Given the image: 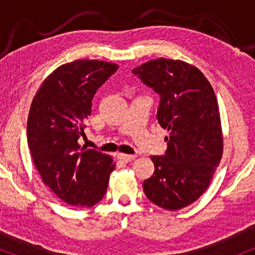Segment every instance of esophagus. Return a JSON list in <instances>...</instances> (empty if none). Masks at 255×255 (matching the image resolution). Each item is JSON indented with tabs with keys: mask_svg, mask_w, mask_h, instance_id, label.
I'll use <instances>...</instances> for the list:
<instances>
[{
	"mask_svg": "<svg viewBox=\"0 0 255 255\" xmlns=\"http://www.w3.org/2000/svg\"><path fill=\"white\" fill-rule=\"evenodd\" d=\"M134 154H124V153H118L117 154V158L118 160H121V161H125V162H128V161H132V160L135 159Z\"/></svg>",
	"mask_w": 255,
	"mask_h": 255,
	"instance_id": "1",
	"label": "esophagus"
}]
</instances>
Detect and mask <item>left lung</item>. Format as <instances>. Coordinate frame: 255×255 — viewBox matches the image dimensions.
Here are the masks:
<instances>
[{
	"mask_svg": "<svg viewBox=\"0 0 255 255\" xmlns=\"http://www.w3.org/2000/svg\"><path fill=\"white\" fill-rule=\"evenodd\" d=\"M132 72L160 95L156 120L168 132L166 154L151 156L154 173L142 188L155 205L180 210L207 190L221 162L217 99L203 73L186 61L159 58Z\"/></svg>",
	"mask_w": 255,
	"mask_h": 255,
	"instance_id": "obj_1",
	"label": "left lung"
}]
</instances>
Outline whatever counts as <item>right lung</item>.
Masks as SVG:
<instances>
[{"label":"right lung","mask_w":255,"mask_h":255,"mask_svg":"<svg viewBox=\"0 0 255 255\" xmlns=\"http://www.w3.org/2000/svg\"><path fill=\"white\" fill-rule=\"evenodd\" d=\"M118 69L103 60L59 66L41 83L27 118V144L41 180L73 207L89 208L107 193L113 156L81 147L96 90Z\"/></svg>","instance_id":"right-lung-1"}]
</instances>
